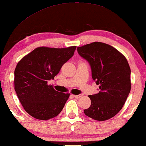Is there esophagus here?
Returning <instances> with one entry per match:
<instances>
[{
  "mask_svg": "<svg viewBox=\"0 0 146 146\" xmlns=\"http://www.w3.org/2000/svg\"><path fill=\"white\" fill-rule=\"evenodd\" d=\"M74 98H76V99H79V98H81V97L82 96L81 94H80V95H74Z\"/></svg>",
  "mask_w": 146,
  "mask_h": 146,
  "instance_id": "34e87169",
  "label": "esophagus"
}]
</instances>
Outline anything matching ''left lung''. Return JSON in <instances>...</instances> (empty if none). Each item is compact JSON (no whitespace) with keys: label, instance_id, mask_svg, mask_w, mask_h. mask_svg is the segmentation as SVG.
Returning <instances> with one entry per match:
<instances>
[{"label":"left lung","instance_id":"1","mask_svg":"<svg viewBox=\"0 0 146 146\" xmlns=\"http://www.w3.org/2000/svg\"><path fill=\"white\" fill-rule=\"evenodd\" d=\"M90 65L93 80L99 86L98 94L89 96L92 103L84 113L103 121L122 109L130 92V68L126 58L108 44L94 42L77 48Z\"/></svg>","mask_w":146,"mask_h":146}]
</instances>
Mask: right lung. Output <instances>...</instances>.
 Masks as SVG:
<instances>
[{
    "mask_svg": "<svg viewBox=\"0 0 146 146\" xmlns=\"http://www.w3.org/2000/svg\"><path fill=\"white\" fill-rule=\"evenodd\" d=\"M76 48V46L38 47L17 64L14 89L25 111L31 117L48 120L62 110L70 94L57 92L47 82L58 74L62 65L74 55Z\"/></svg>",
    "mask_w": 146,
    "mask_h": 146,
    "instance_id": "right-lung-1",
    "label": "right lung"
}]
</instances>
